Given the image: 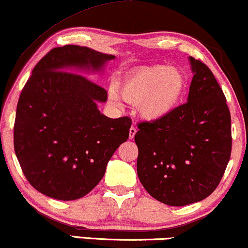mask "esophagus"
Wrapping results in <instances>:
<instances>
[{
	"instance_id": "obj_1",
	"label": "esophagus",
	"mask_w": 248,
	"mask_h": 248,
	"mask_svg": "<svg viewBox=\"0 0 248 248\" xmlns=\"http://www.w3.org/2000/svg\"><path fill=\"white\" fill-rule=\"evenodd\" d=\"M136 133H137V129L134 126H132L130 129V133H129V137H130V139H133L134 138V136H136Z\"/></svg>"
}]
</instances>
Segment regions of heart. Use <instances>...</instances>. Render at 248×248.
I'll list each match as a JSON object with an SVG mask.
<instances>
[{
  "mask_svg": "<svg viewBox=\"0 0 248 248\" xmlns=\"http://www.w3.org/2000/svg\"><path fill=\"white\" fill-rule=\"evenodd\" d=\"M186 90L182 71L168 65L146 66L127 73L117 88L109 90V97L119 106L122 100L138 105L139 114L148 121L167 117L179 106Z\"/></svg>",
  "mask_w": 248,
  "mask_h": 248,
  "instance_id": "1",
  "label": "heart"
}]
</instances>
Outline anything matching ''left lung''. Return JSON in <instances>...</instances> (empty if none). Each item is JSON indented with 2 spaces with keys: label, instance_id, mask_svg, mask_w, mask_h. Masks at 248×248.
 Returning a JSON list of instances; mask_svg holds the SVG:
<instances>
[{
  "label": "left lung",
  "instance_id": "1",
  "mask_svg": "<svg viewBox=\"0 0 248 248\" xmlns=\"http://www.w3.org/2000/svg\"><path fill=\"white\" fill-rule=\"evenodd\" d=\"M194 76L187 102L167 117L142 122L134 136L137 172L153 198L186 206L215 191L230 160L231 116L221 86L206 64L189 57Z\"/></svg>",
  "mask_w": 248,
  "mask_h": 248
}]
</instances>
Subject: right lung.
<instances>
[{"label": "right lung", "mask_w": 248, "mask_h": 248, "mask_svg": "<svg viewBox=\"0 0 248 248\" xmlns=\"http://www.w3.org/2000/svg\"><path fill=\"white\" fill-rule=\"evenodd\" d=\"M114 59L66 45L33 69L18 100L14 147L23 173L40 193L63 201L90 193L129 138L131 118L101 114L97 102H106L107 91L76 73L100 71Z\"/></svg>", "instance_id": "add662e5"}]
</instances>
